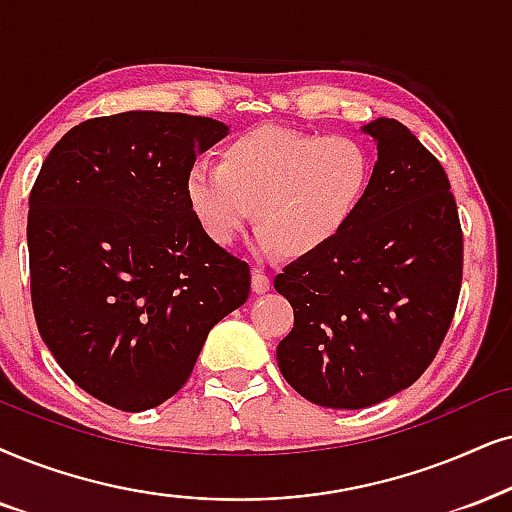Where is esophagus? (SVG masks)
<instances>
[{
    "mask_svg": "<svg viewBox=\"0 0 512 512\" xmlns=\"http://www.w3.org/2000/svg\"><path fill=\"white\" fill-rule=\"evenodd\" d=\"M269 288H271V281H269V276L264 274L262 269H255V271H252V293L262 295V293H267Z\"/></svg>",
    "mask_w": 512,
    "mask_h": 512,
    "instance_id": "obj_1",
    "label": "esophagus"
}]
</instances>
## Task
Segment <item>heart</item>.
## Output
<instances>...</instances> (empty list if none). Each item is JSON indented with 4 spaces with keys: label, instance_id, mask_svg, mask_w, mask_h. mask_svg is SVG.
<instances>
[{
    "label": "heart",
    "instance_id": "heart-1",
    "mask_svg": "<svg viewBox=\"0 0 512 512\" xmlns=\"http://www.w3.org/2000/svg\"><path fill=\"white\" fill-rule=\"evenodd\" d=\"M368 179L371 165L357 141L257 127L231 139L219 165H193L184 196L205 236L222 248L245 234L255 208L260 250L309 257L347 229Z\"/></svg>",
    "mask_w": 512,
    "mask_h": 512
}]
</instances>
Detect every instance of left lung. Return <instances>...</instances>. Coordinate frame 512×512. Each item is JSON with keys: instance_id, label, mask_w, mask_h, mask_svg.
I'll return each mask as SVG.
<instances>
[{"instance_id": "left-lung-1", "label": "left lung", "mask_w": 512, "mask_h": 512, "mask_svg": "<svg viewBox=\"0 0 512 512\" xmlns=\"http://www.w3.org/2000/svg\"><path fill=\"white\" fill-rule=\"evenodd\" d=\"M364 203L321 252L288 264L274 288L295 326L278 342L283 378L328 409H364L416 383L437 357L463 281V231L439 160L392 118Z\"/></svg>"}]
</instances>
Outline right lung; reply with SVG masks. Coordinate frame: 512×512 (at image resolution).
Wrapping results in <instances>:
<instances>
[{
  "label": "right lung",
  "mask_w": 512,
  "mask_h": 512,
  "mask_svg": "<svg viewBox=\"0 0 512 512\" xmlns=\"http://www.w3.org/2000/svg\"><path fill=\"white\" fill-rule=\"evenodd\" d=\"M229 127L127 111L75 125L30 191L37 331L77 387L120 411L181 390L217 321L248 300V262L200 229L184 196Z\"/></svg>",
  "instance_id": "1"
}]
</instances>
